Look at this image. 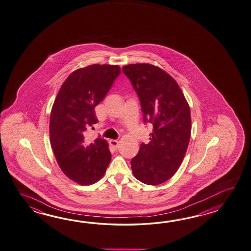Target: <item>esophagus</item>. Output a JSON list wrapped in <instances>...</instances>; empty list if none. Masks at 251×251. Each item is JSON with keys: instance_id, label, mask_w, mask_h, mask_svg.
<instances>
[{"instance_id": "1", "label": "esophagus", "mask_w": 251, "mask_h": 251, "mask_svg": "<svg viewBox=\"0 0 251 251\" xmlns=\"http://www.w3.org/2000/svg\"><path fill=\"white\" fill-rule=\"evenodd\" d=\"M110 144H111L113 149L117 150L118 148H119V145H120V142L118 140H115V139H112V140H110Z\"/></svg>"}]
</instances>
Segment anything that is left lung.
<instances>
[{
  "label": "left lung",
  "mask_w": 251,
  "mask_h": 251,
  "mask_svg": "<svg viewBox=\"0 0 251 251\" xmlns=\"http://www.w3.org/2000/svg\"><path fill=\"white\" fill-rule=\"evenodd\" d=\"M140 100L144 123L153 128L148 144L141 143L131 159L134 176L149 185H157L177 171L191 136L190 107L178 84L161 68L151 64L123 67Z\"/></svg>",
  "instance_id": "8db88e82"
}]
</instances>
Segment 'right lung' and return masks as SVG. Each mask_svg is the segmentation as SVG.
I'll use <instances>...</instances> for the list:
<instances>
[{"instance_id":"add662e5","label":"right lung","mask_w":251,"mask_h":251,"mask_svg":"<svg viewBox=\"0 0 251 251\" xmlns=\"http://www.w3.org/2000/svg\"><path fill=\"white\" fill-rule=\"evenodd\" d=\"M121 73L117 65L95 64L79 68L66 79L56 95L50 120V143L63 173L82 185L93 184L105 173L112 155L105 139L84 140L97 123L95 108Z\"/></svg>"}]
</instances>
